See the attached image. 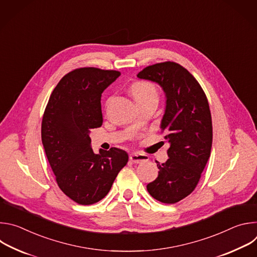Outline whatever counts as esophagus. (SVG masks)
Listing matches in <instances>:
<instances>
[{
	"mask_svg": "<svg viewBox=\"0 0 257 257\" xmlns=\"http://www.w3.org/2000/svg\"><path fill=\"white\" fill-rule=\"evenodd\" d=\"M130 161L135 163V164H141L144 162L149 161V157L145 155H141V154H137V153H132L130 155Z\"/></svg>",
	"mask_w": 257,
	"mask_h": 257,
	"instance_id": "esophagus-1",
	"label": "esophagus"
}]
</instances>
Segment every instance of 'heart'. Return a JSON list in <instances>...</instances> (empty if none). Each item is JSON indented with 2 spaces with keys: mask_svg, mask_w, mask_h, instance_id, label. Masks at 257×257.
Masks as SVG:
<instances>
[{
  "mask_svg": "<svg viewBox=\"0 0 257 257\" xmlns=\"http://www.w3.org/2000/svg\"><path fill=\"white\" fill-rule=\"evenodd\" d=\"M131 92L135 100H140L150 96H157V90L154 85L144 81L135 82L131 87Z\"/></svg>",
  "mask_w": 257,
  "mask_h": 257,
  "instance_id": "b5f03b06",
  "label": "heart"
}]
</instances>
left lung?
Listing matches in <instances>:
<instances>
[{
    "instance_id": "obj_1",
    "label": "left lung",
    "mask_w": 257,
    "mask_h": 257,
    "mask_svg": "<svg viewBox=\"0 0 257 257\" xmlns=\"http://www.w3.org/2000/svg\"><path fill=\"white\" fill-rule=\"evenodd\" d=\"M137 77L158 83L166 95L162 132L170 143L166 163L158 178L148 184L149 193L163 203H176L196 187L210 156L212 124L204 91L181 65L164 62L144 68Z\"/></svg>"
}]
</instances>
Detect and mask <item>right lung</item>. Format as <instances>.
I'll list each match as a JSON object with an SVG mask.
<instances>
[{
  "mask_svg": "<svg viewBox=\"0 0 257 257\" xmlns=\"http://www.w3.org/2000/svg\"><path fill=\"white\" fill-rule=\"evenodd\" d=\"M121 73L93 67L66 74L53 90L42 123V141L60 189L72 200L89 205L101 200L128 162L117 148L91 149L89 133L100 127V97Z\"/></svg>",
  "mask_w": 257,
  "mask_h": 257,
  "instance_id": "add662e5",
  "label": "right lung"
}]
</instances>
